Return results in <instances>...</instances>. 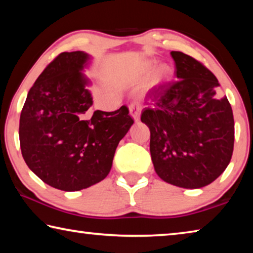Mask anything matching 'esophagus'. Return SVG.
Instances as JSON below:
<instances>
[{"mask_svg": "<svg viewBox=\"0 0 253 253\" xmlns=\"http://www.w3.org/2000/svg\"><path fill=\"white\" fill-rule=\"evenodd\" d=\"M140 111H142V106L139 102H131L129 105V114L130 116L134 118L135 122H138L140 118Z\"/></svg>", "mask_w": 253, "mask_h": 253, "instance_id": "1", "label": "esophagus"}]
</instances>
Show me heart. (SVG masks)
<instances>
[{
  "instance_id": "heart-1",
  "label": "heart",
  "mask_w": 253,
  "mask_h": 253,
  "mask_svg": "<svg viewBox=\"0 0 253 253\" xmlns=\"http://www.w3.org/2000/svg\"><path fill=\"white\" fill-rule=\"evenodd\" d=\"M156 63L154 61H148L144 65L143 67V70H142V74L143 75H148L149 72H151L154 68H155ZM169 76V69L168 67H162L160 71H158V78H160V80L162 79H165L168 78V77Z\"/></svg>"
}]
</instances>
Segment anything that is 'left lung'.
<instances>
[{
    "instance_id": "1",
    "label": "left lung",
    "mask_w": 253,
    "mask_h": 253,
    "mask_svg": "<svg viewBox=\"0 0 253 253\" xmlns=\"http://www.w3.org/2000/svg\"><path fill=\"white\" fill-rule=\"evenodd\" d=\"M175 83L148 91L151 107L140 121L151 130L152 161L163 181L183 188L211 184L229 165L234 145V119L228 98L207 67L172 51Z\"/></svg>"
}]
</instances>
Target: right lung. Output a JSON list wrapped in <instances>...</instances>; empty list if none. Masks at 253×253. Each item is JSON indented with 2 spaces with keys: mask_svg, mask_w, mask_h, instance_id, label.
Instances as JSON below:
<instances>
[{
  "mask_svg": "<svg viewBox=\"0 0 253 253\" xmlns=\"http://www.w3.org/2000/svg\"><path fill=\"white\" fill-rule=\"evenodd\" d=\"M90 55L62 52L38 77L20 116V146L29 169L48 185L80 191L109 174L115 152L134 121L122 106L89 111Z\"/></svg>",
  "mask_w": 253,
  "mask_h": 253,
  "instance_id": "1",
  "label": "right lung"
}]
</instances>
